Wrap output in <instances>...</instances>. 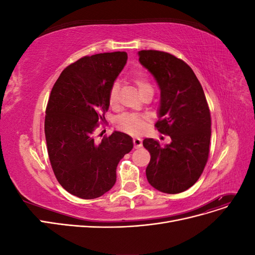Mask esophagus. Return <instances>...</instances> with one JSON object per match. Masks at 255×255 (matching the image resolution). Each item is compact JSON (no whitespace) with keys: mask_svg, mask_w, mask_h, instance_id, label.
I'll return each instance as SVG.
<instances>
[{"mask_svg":"<svg viewBox=\"0 0 255 255\" xmlns=\"http://www.w3.org/2000/svg\"><path fill=\"white\" fill-rule=\"evenodd\" d=\"M133 143H134V148H136V149L141 148L142 140L140 139V138H134V139H133Z\"/></svg>","mask_w":255,"mask_h":255,"instance_id":"esophagus-1","label":"esophagus"}]
</instances>
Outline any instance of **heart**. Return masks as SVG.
<instances>
[{"mask_svg":"<svg viewBox=\"0 0 255 255\" xmlns=\"http://www.w3.org/2000/svg\"><path fill=\"white\" fill-rule=\"evenodd\" d=\"M133 82L138 91H139L140 96L145 94L146 91H153L152 85L142 74L135 75L133 78ZM118 89L119 85L117 82L114 83L111 86L109 92V103L111 106H115L118 102ZM146 126H148V119L144 116L137 114H122L116 119V127L123 130V132L134 136L142 134Z\"/></svg>","mask_w":255,"mask_h":255,"instance_id":"b5f03b06","label":"heart"}]
</instances>
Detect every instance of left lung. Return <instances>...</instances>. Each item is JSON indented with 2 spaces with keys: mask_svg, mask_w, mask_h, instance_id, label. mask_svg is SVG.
<instances>
[{
  "mask_svg": "<svg viewBox=\"0 0 255 255\" xmlns=\"http://www.w3.org/2000/svg\"><path fill=\"white\" fill-rule=\"evenodd\" d=\"M138 56L160 89L155 128L171 138L166 146L153 138L142 141L151 155L146 179L161 192L180 194L199 180L207 163L212 132L210 107L201 84L184 60L156 50L139 51Z\"/></svg>",
  "mask_w": 255,
  "mask_h": 255,
  "instance_id": "1",
  "label": "left lung"
}]
</instances>
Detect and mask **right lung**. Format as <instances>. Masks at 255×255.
I'll use <instances>...</instances> for the list:
<instances>
[{
  "mask_svg": "<svg viewBox=\"0 0 255 255\" xmlns=\"http://www.w3.org/2000/svg\"><path fill=\"white\" fill-rule=\"evenodd\" d=\"M127 59L126 52L84 56L64 69L52 88L44 119L48 154L58 183L75 197L96 199L112 189L120 159L133 149L128 134L114 132L100 142L95 136Z\"/></svg>",
  "mask_w": 255,
  "mask_h": 255,
  "instance_id": "add662e5",
  "label": "right lung"
}]
</instances>
